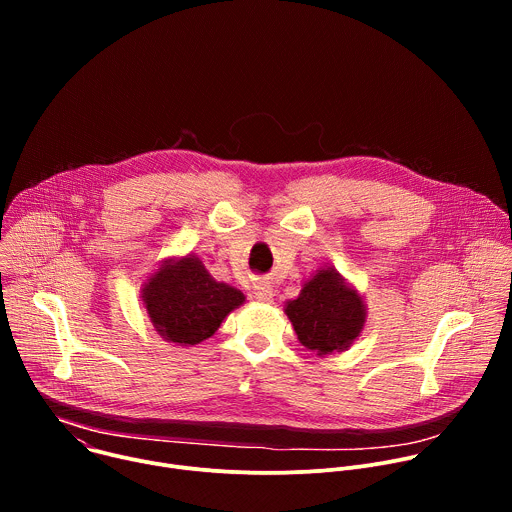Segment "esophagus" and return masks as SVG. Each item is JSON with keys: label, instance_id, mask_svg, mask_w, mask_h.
Returning <instances> with one entry per match:
<instances>
[{"label": "esophagus", "instance_id": "obj_1", "mask_svg": "<svg viewBox=\"0 0 512 512\" xmlns=\"http://www.w3.org/2000/svg\"><path fill=\"white\" fill-rule=\"evenodd\" d=\"M253 298H255L257 302H261V304H271V300H273V289H271V285H267V283H257V285H255V291H253Z\"/></svg>", "mask_w": 512, "mask_h": 512}]
</instances>
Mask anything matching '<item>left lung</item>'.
<instances>
[{"label": "left lung", "mask_w": 512, "mask_h": 512, "mask_svg": "<svg viewBox=\"0 0 512 512\" xmlns=\"http://www.w3.org/2000/svg\"><path fill=\"white\" fill-rule=\"evenodd\" d=\"M283 312L298 340L318 356L348 350L367 322L364 296L330 265L306 279L300 296L285 302Z\"/></svg>", "instance_id": "left-lung-1"}]
</instances>
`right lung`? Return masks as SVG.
<instances>
[{"mask_svg":"<svg viewBox=\"0 0 512 512\" xmlns=\"http://www.w3.org/2000/svg\"><path fill=\"white\" fill-rule=\"evenodd\" d=\"M141 302L154 330L176 346L210 338L225 318L245 304L243 291L216 281L198 255L164 259L141 283Z\"/></svg>","mask_w":512,"mask_h":512,"instance_id":"1","label":"right lung"}]
</instances>
